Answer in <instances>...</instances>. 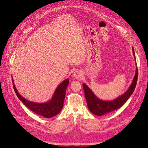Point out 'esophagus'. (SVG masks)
<instances>
[{"mask_svg": "<svg viewBox=\"0 0 148 148\" xmlns=\"http://www.w3.org/2000/svg\"><path fill=\"white\" fill-rule=\"evenodd\" d=\"M73 77L77 79H80L82 77V74L80 71H75L73 74Z\"/></svg>", "mask_w": 148, "mask_h": 148, "instance_id": "obj_1", "label": "esophagus"}]
</instances>
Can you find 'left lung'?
Here are the masks:
<instances>
[{"mask_svg":"<svg viewBox=\"0 0 148 148\" xmlns=\"http://www.w3.org/2000/svg\"><path fill=\"white\" fill-rule=\"evenodd\" d=\"M132 49V52L135 59V55L134 50ZM138 79V69L136 65V70L135 76L132 80V82L128 90L121 96L117 97L113 101H103L99 99L92 91V90L85 84H82V86L84 90L85 99L87 103V106L93 114L101 116L105 114L109 113L113 111L116 110L121 108L128 99L130 96L133 93L137 82Z\"/></svg>","mask_w":148,"mask_h":148,"instance_id":"8db88e82","label":"left lung"}]
</instances>
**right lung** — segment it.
<instances>
[{
    "label": "right lung",
    "instance_id": "obj_1",
    "mask_svg": "<svg viewBox=\"0 0 148 148\" xmlns=\"http://www.w3.org/2000/svg\"><path fill=\"white\" fill-rule=\"evenodd\" d=\"M12 78L13 88L18 99L31 111L43 117L52 118L62 110L63 107L66 90L69 84V78L61 82L56 88V90L50 101L45 103H35L27 100L18 92Z\"/></svg>",
    "mask_w": 148,
    "mask_h": 148
}]
</instances>
